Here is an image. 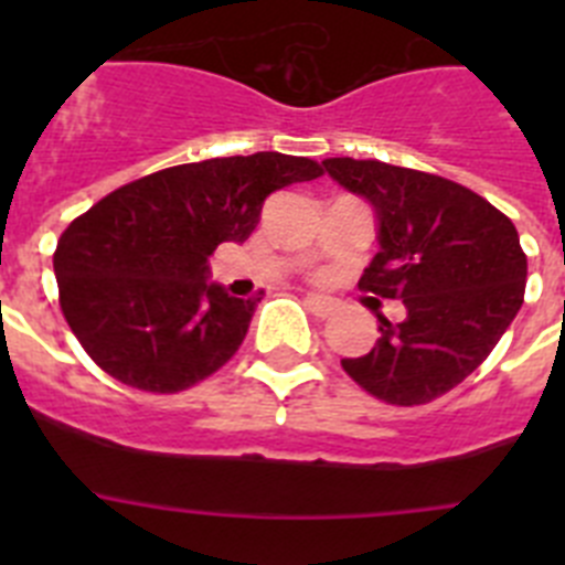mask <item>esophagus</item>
Listing matches in <instances>:
<instances>
[{
  "mask_svg": "<svg viewBox=\"0 0 565 565\" xmlns=\"http://www.w3.org/2000/svg\"><path fill=\"white\" fill-rule=\"evenodd\" d=\"M306 306L311 308L317 317H328V313H333V308H337V302L328 297H322V294H306Z\"/></svg>",
  "mask_w": 565,
  "mask_h": 565,
  "instance_id": "esophagus-1",
  "label": "esophagus"
}]
</instances>
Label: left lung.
I'll use <instances>...</instances> for the list:
<instances>
[{"instance_id": "8db88e82", "label": "left lung", "mask_w": 565, "mask_h": 565, "mask_svg": "<svg viewBox=\"0 0 565 565\" xmlns=\"http://www.w3.org/2000/svg\"><path fill=\"white\" fill-rule=\"evenodd\" d=\"M326 172L376 214L379 252L359 288L402 299L404 319L379 313L371 353L344 373L387 404H427L489 356L523 306L526 254L518 228L472 189L382 161L328 158Z\"/></svg>"}]
</instances>
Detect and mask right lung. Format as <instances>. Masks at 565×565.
Returning <instances> with one entry per match:
<instances>
[{
	"mask_svg": "<svg viewBox=\"0 0 565 565\" xmlns=\"http://www.w3.org/2000/svg\"><path fill=\"white\" fill-rule=\"evenodd\" d=\"M322 167L279 152L181 163L115 189L58 237L53 271L70 331L118 382L186 391L237 353L259 297L209 279L221 243H243L268 194Z\"/></svg>",
	"mask_w": 565,
	"mask_h": 565,
	"instance_id": "right-lung-1",
	"label": "right lung"
}]
</instances>
